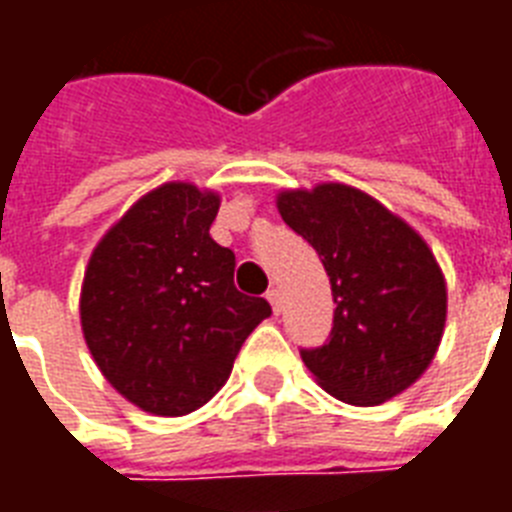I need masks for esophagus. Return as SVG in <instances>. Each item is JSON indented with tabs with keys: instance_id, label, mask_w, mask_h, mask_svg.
<instances>
[{
	"instance_id": "1",
	"label": "esophagus",
	"mask_w": 512,
	"mask_h": 512,
	"mask_svg": "<svg viewBox=\"0 0 512 512\" xmlns=\"http://www.w3.org/2000/svg\"><path fill=\"white\" fill-rule=\"evenodd\" d=\"M268 303H271V308H273V313H276V316H279L281 313V292L279 289H268Z\"/></svg>"
}]
</instances>
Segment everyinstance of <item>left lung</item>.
I'll return each mask as SVG.
<instances>
[{
    "instance_id": "8db88e82",
    "label": "left lung",
    "mask_w": 512,
    "mask_h": 512,
    "mask_svg": "<svg viewBox=\"0 0 512 512\" xmlns=\"http://www.w3.org/2000/svg\"><path fill=\"white\" fill-rule=\"evenodd\" d=\"M284 223L319 252L335 327L300 350L337 401L377 406L420 380L446 324V279L412 225L353 185L319 183L276 196Z\"/></svg>"
}]
</instances>
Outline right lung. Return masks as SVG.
Returning a JSON list of instances; mask_svg holds the SVG:
<instances>
[{
    "label": "right lung",
    "mask_w": 512,
    "mask_h": 512,
    "mask_svg": "<svg viewBox=\"0 0 512 512\" xmlns=\"http://www.w3.org/2000/svg\"><path fill=\"white\" fill-rule=\"evenodd\" d=\"M220 193L164 183L92 249L79 316L116 393L159 417L204 406L231 377L249 332L271 316L233 287L236 257L209 236Z\"/></svg>",
    "instance_id": "1"
}]
</instances>
